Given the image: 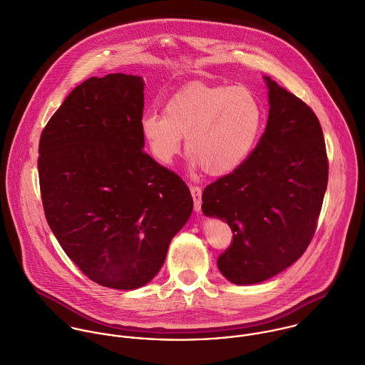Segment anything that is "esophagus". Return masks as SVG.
Returning <instances> with one entry per match:
<instances>
[{
    "instance_id": "34e87169",
    "label": "esophagus",
    "mask_w": 365,
    "mask_h": 365,
    "mask_svg": "<svg viewBox=\"0 0 365 365\" xmlns=\"http://www.w3.org/2000/svg\"><path fill=\"white\" fill-rule=\"evenodd\" d=\"M190 193L195 202V210L200 212L202 209V187L200 186H190Z\"/></svg>"
}]
</instances>
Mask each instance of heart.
<instances>
[{
  "instance_id": "b5f03b06",
  "label": "heart",
  "mask_w": 365,
  "mask_h": 365,
  "mask_svg": "<svg viewBox=\"0 0 365 365\" xmlns=\"http://www.w3.org/2000/svg\"><path fill=\"white\" fill-rule=\"evenodd\" d=\"M263 129V108L246 86L192 82L173 93L165 115L148 113L142 132L160 163L186 150L205 173L222 178L237 170L253 153Z\"/></svg>"
}]
</instances>
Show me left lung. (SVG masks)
Segmentation results:
<instances>
[{
  "label": "left lung",
  "instance_id": "8db88e82",
  "mask_svg": "<svg viewBox=\"0 0 365 365\" xmlns=\"http://www.w3.org/2000/svg\"><path fill=\"white\" fill-rule=\"evenodd\" d=\"M269 119L250 158L233 173L207 185L206 216L225 220L230 246L217 267L235 284L264 282L307 250L329 182V159L313 109L266 78Z\"/></svg>",
  "mask_w": 365,
  "mask_h": 365
}]
</instances>
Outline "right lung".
<instances>
[{
	"label": "right lung",
	"instance_id": "right-lung-1",
	"mask_svg": "<svg viewBox=\"0 0 365 365\" xmlns=\"http://www.w3.org/2000/svg\"><path fill=\"white\" fill-rule=\"evenodd\" d=\"M143 81L108 73L65 98L39 138L46 222L92 282L118 290L149 283L193 199L179 175L142 150Z\"/></svg>",
	"mask_w": 365,
	"mask_h": 365
}]
</instances>
